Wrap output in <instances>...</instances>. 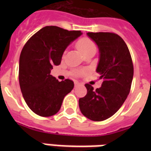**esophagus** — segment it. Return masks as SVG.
I'll use <instances>...</instances> for the list:
<instances>
[{
	"label": "esophagus",
	"mask_w": 151,
	"mask_h": 151,
	"mask_svg": "<svg viewBox=\"0 0 151 151\" xmlns=\"http://www.w3.org/2000/svg\"><path fill=\"white\" fill-rule=\"evenodd\" d=\"M80 85H81L80 83L78 82V81H75V82H74V85H75V87H78V86H79Z\"/></svg>",
	"instance_id": "1"
}]
</instances>
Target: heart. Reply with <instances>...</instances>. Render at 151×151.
<instances>
[{
  "label": "heart",
  "mask_w": 151,
  "mask_h": 151,
  "mask_svg": "<svg viewBox=\"0 0 151 151\" xmlns=\"http://www.w3.org/2000/svg\"><path fill=\"white\" fill-rule=\"evenodd\" d=\"M78 50L80 51L83 55H85L86 52L89 51H96V46L95 43L88 37H83L78 41L77 44Z\"/></svg>",
  "instance_id": "heart-1"
}]
</instances>
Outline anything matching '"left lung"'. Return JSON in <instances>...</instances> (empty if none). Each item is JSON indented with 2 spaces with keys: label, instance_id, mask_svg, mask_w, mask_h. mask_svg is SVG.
<instances>
[{
  "label": "left lung",
  "instance_id": "obj_1",
  "mask_svg": "<svg viewBox=\"0 0 151 151\" xmlns=\"http://www.w3.org/2000/svg\"><path fill=\"white\" fill-rule=\"evenodd\" d=\"M87 35L99 48L96 72L103 81L96 90L85 84L87 94L79 99V107L87 118L101 122L114 114L126 99L133 78V64L128 46L119 35L107 32H88Z\"/></svg>",
  "mask_w": 151,
  "mask_h": 151
}]
</instances>
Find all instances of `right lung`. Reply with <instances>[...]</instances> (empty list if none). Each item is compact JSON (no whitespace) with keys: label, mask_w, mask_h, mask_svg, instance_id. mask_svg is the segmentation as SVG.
Returning a JSON list of instances; mask_svg holds the SVG:
<instances>
[{"label":"right lung","mask_w":151,"mask_h":151,"mask_svg":"<svg viewBox=\"0 0 151 151\" xmlns=\"http://www.w3.org/2000/svg\"><path fill=\"white\" fill-rule=\"evenodd\" d=\"M82 34L55 26L43 27L27 41L19 57V81L25 102L41 117L55 114L64 97L73 88V81H59L50 74L61 63L67 46Z\"/></svg>","instance_id":"right-lung-1"}]
</instances>
